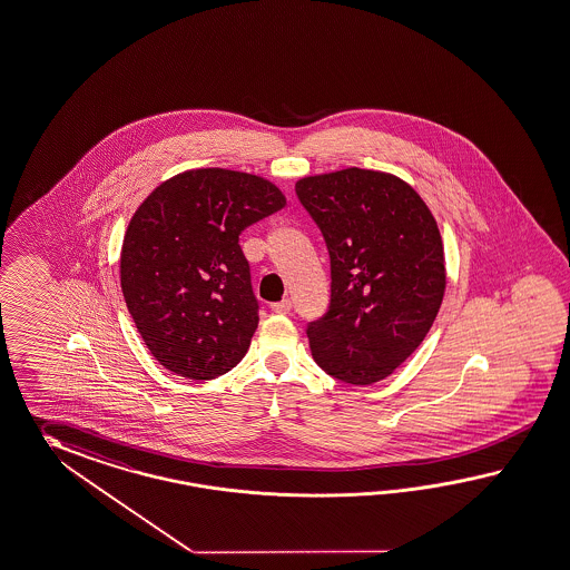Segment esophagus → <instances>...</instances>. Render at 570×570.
Wrapping results in <instances>:
<instances>
[{"label":"esophagus","mask_w":570,"mask_h":570,"mask_svg":"<svg viewBox=\"0 0 570 570\" xmlns=\"http://www.w3.org/2000/svg\"><path fill=\"white\" fill-rule=\"evenodd\" d=\"M292 303L286 298V301H279V303H274L272 305V313H276V315H286V313H291Z\"/></svg>","instance_id":"1"}]
</instances>
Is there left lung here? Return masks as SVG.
Instances as JSON below:
<instances>
[{"instance_id": "obj_1", "label": "left lung", "mask_w": 570, "mask_h": 570, "mask_svg": "<svg viewBox=\"0 0 570 570\" xmlns=\"http://www.w3.org/2000/svg\"><path fill=\"white\" fill-rule=\"evenodd\" d=\"M296 195L323 233L332 301L308 323L313 358L350 385H373L407 361L443 303V238L412 185L350 167L303 177Z\"/></svg>"}]
</instances>
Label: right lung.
<instances>
[{
    "instance_id": "obj_1",
    "label": "right lung",
    "mask_w": 570,
    "mask_h": 570,
    "mask_svg": "<svg viewBox=\"0 0 570 570\" xmlns=\"http://www.w3.org/2000/svg\"><path fill=\"white\" fill-rule=\"evenodd\" d=\"M286 206L264 177L191 168L160 183L131 216L121 291L141 340L175 375L228 373L257 330V298L238 235Z\"/></svg>"
}]
</instances>
